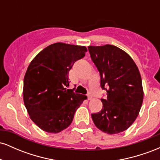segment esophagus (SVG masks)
I'll return each mask as SVG.
<instances>
[{
  "label": "esophagus",
  "mask_w": 160,
  "mask_h": 160,
  "mask_svg": "<svg viewBox=\"0 0 160 160\" xmlns=\"http://www.w3.org/2000/svg\"><path fill=\"white\" fill-rule=\"evenodd\" d=\"M87 97H88V100H91L92 98V95H91L90 92H88L87 94Z\"/></svg>",
  "instance_id": "34e87169"
}]
</instances>
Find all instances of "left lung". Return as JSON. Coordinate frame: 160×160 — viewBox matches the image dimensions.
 Segmentation results:
<instances>
[{"label": "left lung", "instance_id": "1", "mask_svg": "<svg viewBox=\"0 0 160 160\" xmlns=\"http://www.w3.org/2000/svg\"><path fill=\"white\" fill-rule=\"evenodd\" d=\"M98 69L107 98L103 108L92 113L96 127L112 135L125 131L137 118L143 102L142 82L137 65L123 50L113 45L88 47Z\"/></svg>", "mask_w": 160, "mask_h": 160}]
</instances>
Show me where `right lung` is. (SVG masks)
<instances>
[{"label":"right lung","instance_id":"1","mask_svg":"<svg viewBox=\"0 0 160 160\" xmlns=\"http://www.w3.org/2000/svg\"><path fill=\"white\" fill-rule=\"evenodd\" d=\"M82 46L56 43L37 55L24 78V103L38 127L58 133L70 126L86 95L74 93L69 86L68 73L78 60L85 56Z\"/></svg>","mask_w":160,"mask_h":160}]
</instances>
